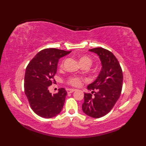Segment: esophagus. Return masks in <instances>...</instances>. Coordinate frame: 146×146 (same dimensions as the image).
<instances>
[{"instance_id": "esophagus-1", "label": "esophagus", "mask_w": 146, "mask_h": 146, "mask_svg": "<svg viewBox=\"0 0 146 146\" xmlns=\"http://www.w3.org/2000/svg\"><path fill=\"white\" fill-rule=\"evenodd\" d=\"M75 90H76V89H73V88H67L66 89V92H67V93H68V94H69V93H72Z\"/></svg>"}]
</instances>
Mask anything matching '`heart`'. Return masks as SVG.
<instances>
[{"instance_id":"heart-1","label":"heart","mask_w":146,"mask_h":146,"mask_svg":"<svg viewBox=\"0 0 146 146\" xmlns=\"http://www.w3.org/2000/svg\"><path fill=\"white\" fill-rule=\"evenodd\" d=\"M80 62L82 64L84 63H88L89 64H91L92 63V59L88 56H83L80 58ZM63 65V63L61 64V66ZM66 83L71 86H78L82 85V78L78 76H70L66 80Z\"/></svg>"}]
</instances>
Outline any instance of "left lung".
I'll list each match as a JSON object with an SVG mask.
<instances>
[{
    "instance_id": "8db88e82",
    "label": "left lung",
    "mask_w": 146,
    "mask_h": 146,
    "mask_svg": "<svg viewBox=\"0 0 146 146\" xmlns=\"http://www.w3.org/2000/svg\"><path fill=\"white\" fill-rule=\"evenodd\" d=\"M89 51L98 54L102 68L97 79L88 86L92 94H84L82 110L90 117L100 118L112 109L119 98L122 88L123 73L119 61L111 51L103 48H93Z\"/></svg>"
}]
</instances>
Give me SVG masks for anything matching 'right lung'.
<instances>
[{
  "instance_id": "1",
  "label": "right lung",
  "mask_w": 146,
  "mask_h": 146,
  "mask_svg": "<svg viewBox=\"0 0 146 146\" xmlns=\"http://www.w3.org/2000/svg\"><path fill=\"white\" fill-rule=\"evenodd\" d=\"M56 48H46L39 51L27 65L24 77V93L31 108L38 115L49 119L61 112L67 95L63 88L52 95L48 88L57 71L60 58L69 54ZM54 83V82H53Z\"/></svg>"
}]
</instances>
